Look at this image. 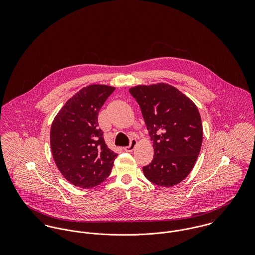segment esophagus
<instances>
[{"mask_svg":"<svg viewBox=\"0 0 255 255\" xmlns=\"http://www.w3.org/2000/svg\"><path fill=\"white\" fill-rule=\"evenodd\" d=\"M137 144V141H136V139H134V138H132L131 140H130V143H129V145L127 146V147H124V150L125 151H127V152H131L134 148H135V146Z\"/></svg>","mask_w":255,"mask_h":255,"instance_id":"obj_1","label":"esophagus"}]
</instances>
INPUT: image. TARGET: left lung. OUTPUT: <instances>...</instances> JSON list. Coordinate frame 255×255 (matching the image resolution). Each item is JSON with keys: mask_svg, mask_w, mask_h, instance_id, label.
<instances>
[{"mask_svg": "<svg viewBox=\"0 0 255 255\" xmlns=\"http://www.w3.org/2000/svg\"><path fill=\"white\" fill-rule=\"evenodd\" d=\"M129 93L140 107L153 141V160L142 169L146 179L164 187L178 184L191 172L202 144L197 107L166 83L138 85Z\"/></svg>", "mask_w": 255, "mask_h": 255, "instance_id": "obj_1", "label": "left lung"}]
</instances>
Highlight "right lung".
<instances>
[{
	"mask_svg": "<svg viewBox=\"0 0 255 255\" xmlns=\"http://www.w3.org/2000/svg\"><path fill=\"white\" fill-rule=\"evenodd\" d=\"M115 87H83L60 110L50 131L54 161L67 181L90 188L104 182L118 156L106 145L98 114Z\"/></svg>",
	"mask_w": 255,
	"mask_h": 255,
	"instance_id": "1",
	"label": "right lung"
}]
</instances>
